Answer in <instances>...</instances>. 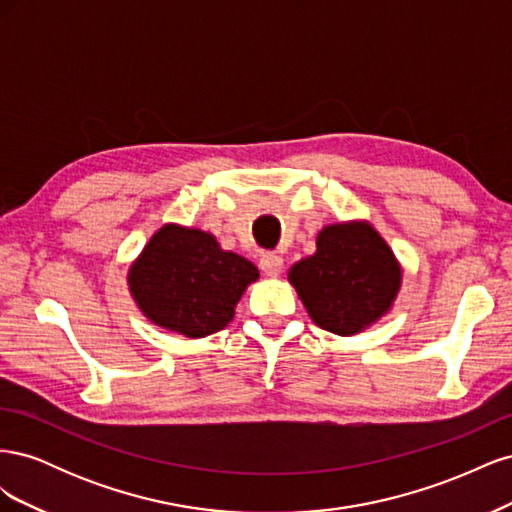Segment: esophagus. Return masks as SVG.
<instances>
[{
	"mask_svg": "<svg viewBox=\"0 0 512 512\" xmlns=\"http://www.w3.org/2000/svg\"><path fill=\"white\" fill-rule=\"evenodd\" d=\"M260 269L267 277H277L284 269V260L277 254H265L260 258Z\"/></svg>",
	"mask_w": 512,
	"mask_h": 512,
	"instance_id": "obj_1",
	"label": "esophagus"
}]
</instances>
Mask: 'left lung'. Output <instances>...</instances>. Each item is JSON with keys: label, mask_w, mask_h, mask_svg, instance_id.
Masks as SVG:
<instances>
[{"label": "left lung", "mask_w": 512, "mask_h": 512, "mask_svg": "<svg viewBox=\"0 0 512 512\" xmlns=\"http://www.w3.org/2000/svg\"><path fill=\"white\" fill-rule=\"evenodd\" d=\"M288 282L320 329L350 337L391 312L404 269L367 220L324 226L316 252L294 262Z\"/></svg>", "instance_id": "obj_1"}]
</instances>
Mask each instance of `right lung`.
Segmentation results:
<instances>
[{"instance_id": "1", "label": "right lung", "mask_w": 512, "mask_h": 512, "mask_svg": "<svg viewBox=\"0 0 512 512\" xmlns=\"http://www.w3.org/2000/svg\"><path fill=\"white\" fill-rule=\"evenodd\" d=\"M254 262L222 250L211 232L168 222L128 269V290L141 314L160 329L200 339L228 327Z\"/></svg>"}]
</instances>
